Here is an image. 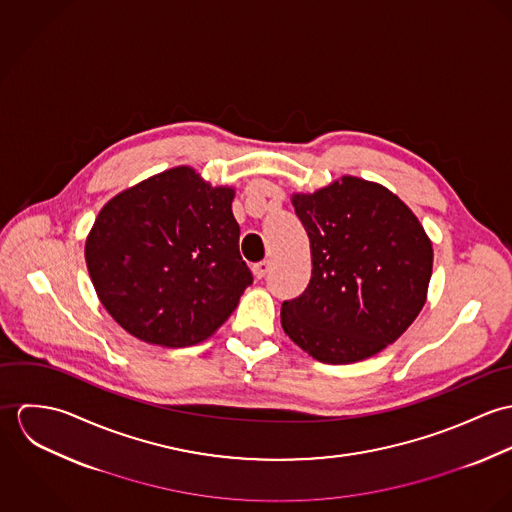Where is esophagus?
I'll return each instance as SVG.
<instances>
[{"label": "esophagus", "instance_id": "esophagus-1", "mask_svg": "<svg viewBox=\"0 0 512 512\" xmlns=\"http://www.w3.org/2000/svg\"><path fill=\"white\" fill-rule=\"evenodd\" d=\"M268 270H270V262L268 260H262V262L252 266V272H254L256 278H264L268 274Z\"/></svg>", "mask_w": 512, "mask_h": 512}]
</instances>
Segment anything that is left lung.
<instances>
[{
  "label": "left lung",
  "mask_w": 512,
  "mask_h": 512,
  "mask_svg": "<svg viewBox=\"0 0 512 512\" xmlns=\"http://www.w3.org/2000/svg\"><path fill=\"white\" fill-rule=\"evenodd\" d=\"M293 209L311 246V280L282 303L293 343L327 365L368 359L418 317L434 250L416 215L386 187L345 175Z\"/></svg>",
  "instance_id": "left-lung-1"
}]
</instances>
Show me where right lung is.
I'll list each match as a JSON object with an SVG mask.
<instances>
[{
	"label": "right lung",
	"instance_id": "add662e5",
	"mask_svg": "<svg viewBox=\"0 0 512 512\" xmlns=\"http://www.w3.org/2000/svg\"><path fill=\"white\" fill-rule=\"evenodd\" d=\"M232 199V187H211L181 165L104 205L84 256L102 305L130 335L187 347L230 317L252 284Z\"/></svg>",
	"mask_w": 512,
	"mask_h": 512
}]
</instances>
